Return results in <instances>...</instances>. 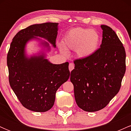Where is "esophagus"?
<instances>
[{"instance_id": "esophagus-1", "label": "esophagus", "mask_w": 131, "mask_h": 131, "mask_svg": "<svg viewBox=\"0 0 131 131\" xmlns=\"http://www.w3.org/2000/svg\"><path fill=\"white\" fill-rule=\"evenodd\" d=\"M74 64L73 63H70V64H69V70H70V71H71L72 70L74 69Z\"/></svg>"}]
</instances>
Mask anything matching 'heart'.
Segmentation results:
<instances>
[{
    "instance_id": "obj_1",
    "label": "heart",
    "mask_w": 131,
    "mask_h": 131,
    "mask_svg": "<svg viewBox=\"0 0 131 131\" xmlns=\"http://www.w3.org/2000/svg\"><path fill=\"white\" fill-rule=\"evenodd\" d=\"M100 41V34L95 30L75 28L65 34L63 40L64 46H60V49L64 54L67 53L66 48L76 50L78 57L87 58L97 52Z\"/></svg>"
}]
</instances>
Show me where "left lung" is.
<instances>
[{
    "mask_svg": "<svg viewBox=\"0 0 131 131\" xmlns=\"http://www.w3.org/2000/svg\"><path fill=\"white\" fill-rule=\"evenodd\" d=\"M103 30L100 48L91 57L76 60L71 72L74 98L84 111L100 110L118 93L126 71V52L123 43L110 27Z\"/></svg>",
    "mask_w": 131,
    "mask_h": 131,
    "instance_id": "1",
    "label": "left lung"
}]
</instances>
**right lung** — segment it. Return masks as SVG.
I'll use <instances>...</instances> for the list:
<instances>
[{"label": "right lung", "mask_w": 131, "mask_h": 131, "mask_svg": "<svg viewBox=\"0 0 131 131\" xmlns=\"http://www.w3.org/2000/svg\"><path fill=\"white\" fill-rule=\"evenodd\" d=\"M58 26L57 23H46L21 30L13 37L7 55L10 86L23 106L33 112L52 108L57 91L70 78L68 62L53 64L46 58L49 43L56 47ZM32 40L39 42L41 50L28 56L26 47Z\"/></svg>", "instance_id": "right-lung-1"}]
</instances>
